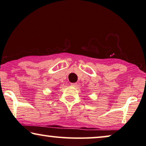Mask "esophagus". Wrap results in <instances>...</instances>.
I'll return each instance as SVG.
<instances>
[{"instance_id":"1","label":"esophagus","mask_w":146,"mask_h":146,"mask_svg":"<svg viewBox=\"0 0 146 146\" xmlns=\"http://www.w3.org/2000/svg\"><path fill=\"white\" fill-rule=\"evenodd\" d=\"M77 85H78L77 83H72V84H71V86H72V87H74V88L76 87Z\"/></svg>"}]
</instances>
